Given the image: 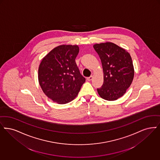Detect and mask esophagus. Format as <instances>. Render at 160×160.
Listing matches in <instances>:
<instances>
[{
	"instance_id": "obj_1",
	"label": "esophagus",
	"mask_w": 160,
	"mask_h": 160,
	"mask_svg": "<svg viewBox=\"0 0 160 160\" xmlns=\"http://www.w3.org/2000/svg\"><path fill=\"white\" fill-rule=\"evenodd\" d=\"M92 78H93L92 76H91V77L87 78V81H91V80L92 79Z\"/></svg>"
}]
</instances>
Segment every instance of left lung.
Segmentation results:
<instances>
[{"label":"left lung","mask_w":160,"mask_h":160,"mask_svg":"<svg viewBox=\"0 0 160 160\" xmlns=\"http://www.w3.org/2000/svg\"><path fill=\"white\" fill-rule=\"evenodd\" d=\"M102 62L103 84L98 94L104 100H116L122 97L132 83L134 70L130 54L112 42L93 45Z\"/></svg>","instance_id":"obj_1"}]
</instances>
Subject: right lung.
Listing matches in <instances>:
<instances>
[{"label":"right lung","instance_id":"add662e5","mask_svg":"<svg viewBox=\"0 0 160 160\" xmlns=\"http://www.w3.org/2000/svg\"><path fill=\"white\" fill-rule=\"evenodd\" d=\"M79 51L77 45H59L45 56L39 64V85L45 94L58 104L75 99L85 82L75 62Z\"/></svg>","mask_w":160,"mask_h":160}]
</instances>
